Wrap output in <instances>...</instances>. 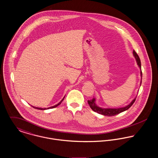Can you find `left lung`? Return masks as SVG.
Returning <instances> with one entry per match:
<instances>
[{
  "label": "left lung",
  "instance_id": "left-lung-1",
  "mask_svg": "<svg viewBox=\"0 0 158 158\" xmlns=\"http://www.w3.org/2000/svg\"><path fill=\"white\" fill-rule=\"evenodd\" d=\"M133 54H134V57L136 59V61L137 62V64L138 65V67H139V69H141V61L139 59V57L138 56V55H137V53H136V52L134 50L133 51ZM141 79H142V72L141 70ZM141 82L142 80L141 81V84H140V86L141 84ZM136 97L134 98V100L131 102V103H129L128 105L126 106L125 107H123V108H102L99 106H98L96 104V98H93L91 100H88V103L90 106V108L93 109L94 112H97L100 114L105 115V116H114L120 113H121L122 112H124L126 110L129 109L133 104H134L135 100H136Z\"/></svg>",
  "mask_w": 158,
  "mask_h": 158
}]
</instances>
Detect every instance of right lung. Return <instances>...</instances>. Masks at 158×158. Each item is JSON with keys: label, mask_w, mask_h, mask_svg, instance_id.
<instances>
[{"label": "right lung", "mask_w": 158, "mask_h": 158, "mask_svg": "<svg viewBox=\"0 0 158 158\" xmlns=\"http://www.w3.org/2000/svg\"><path fill=\"white\" fill-rule=\"evenodd\" d=\"M64 97L61 100V102H60V103H58V104H56V105H55V106H51V107H49V108H37V107H35V106H32L34 108H35V109H40V110H46V109H52V108H56V106H58V105H60V104H61V103H62V102L63 101V100L64 99Z\"/></svg>", "instance_id": "right-lung-1"}]
</instances>
